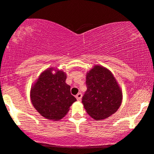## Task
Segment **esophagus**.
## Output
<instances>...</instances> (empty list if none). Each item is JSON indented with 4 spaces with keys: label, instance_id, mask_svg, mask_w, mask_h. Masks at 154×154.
I'll return each instance as SVG.
<instances>
[{
    "label": "esophagus",
    "instance_id": "1",
    "mask_svg": "<svg viewBox=\"0 0 154 154\" xmlns=\"http://www.w3.org/2000/svg\"><path fill=\"white\" fill-rule=\"evenodd\" d=\"M75 97H76L78 101H81V98H82V93H81V92L78 93L76 94V96H75Z\"/></svg>",
    "mask_w": 154,
    "mask_h": 154
}]
</instances>
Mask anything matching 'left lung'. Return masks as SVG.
I'll list each match as a JSON object with an SVG mask.
<instances>
[{
  "mask_svg": "<svg viewBox=\"0 0 154 154\" xmlns=\"http://www.w3.org/2000/svg\"><path fill=\"white\" fill-rule=\"evenodd\" d=\"M87 91L82 99L84 108L96 121L116 113L121 105L123 93L113 73L106 67L95 65L86 73Z\"/></svg>",
  "mask_w": 154,
  "mask_h": 154,
  "instance_id": "left-lung-1",
  "label": "left lung"
}]
</instances>
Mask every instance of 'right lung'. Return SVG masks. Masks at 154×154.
<instances>
[{"instance_id": "add662e5", "label": "right lung", "mask_w": 154, "mask_h": 154, "mask_svg": "<svg viewBox=\"0 0 154 154\" xmlns=\"http://www.w3.org/2000/svg\"><path fill=\"white\" fill-rule=\"evenodd\" d=\"M66 73L50 67L43 71L31 86V103L45 119L55 121L63 119L76 101L71 94V87L66 83Z\"/></svg>"}]
</instances>
